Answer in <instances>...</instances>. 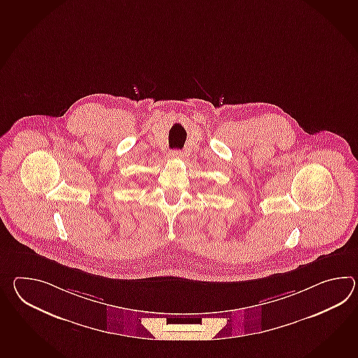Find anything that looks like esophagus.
Here are the masks:
<instances>
[{
	"label": "esophagus",
	"instance_id": "obj_1",
	"mask_svg": "<svg viewBox=\"0 0 358 358\" xmlns=\"http://www.w3.org/2000/svg\"><path fill=\"white\" fill-rule=\"evenodd\" d=\"M168 157H169V158H171V159H180V158H182V151H180V150L169 151V154H168Z\"/></svg>",
	"mask_w": 358,
	"mask_h": 358
}]
</instances>
